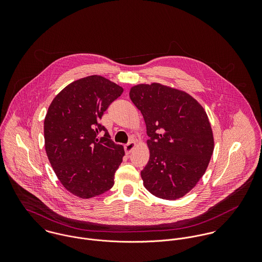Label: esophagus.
Instances as JSON below:
<instances>
[{"instance_id": "1", "label": "esophagus", "mask_w": 262, "mask_h": 262, "mask_svg": "<svg viewBox=\"0 0 262 262\" xmlns=\"http://www.w3.org/2000/svg\"><path fill=\"white\" fill-rule=\"evenodd\" d=\"M136 146V143L134 142V141H131V142H129L128 144H126L125 146H124V149H125V152H126V154H130L131 153V151L134 149V147Z\"/></svg>"}]
</instances>
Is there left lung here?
Returning a JSON list of instances; mask_svg holds the SVG:
<instances>
[{
  "label": "left lung",
  "mask_w": 262,
  "mask_h": 262,
  "mask_svg": "<svg viewBox=\"0 0 262 262\" xmlns=\"http://www.w3.org/2000/svg\"><path fill=\"white\" fill-rule=\"evenodd\" d=\"M129 95L149 136L144 187L163 200L184 196L204 176L214 151L207 113L186 92L157 82L134 85Z\"/></svg>",
  "instance_id": "left-lung-1"
}]
</instances>
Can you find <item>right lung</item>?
Segmentation results:
<instances>
[{
    "label": "right lung",
    "instance_id": "add662e5",
    "mask_svg": "<svg viewBox=\"0 0 262 262\" xmlns=\"http://www.w3.org/2000/svg\"><path fill=\"white\" fill-rule=\"evenodd\" d=\"M123 88L101 75L67 85L51 102L44 119L45 150L62 186L80 199L102 194L114 186L125 151L115 144L100 120ZM105 131L100 140L97 134Z\"/></svg>",
    "mask_w": 262,
    "mask_h": 262
}]
</instances>
